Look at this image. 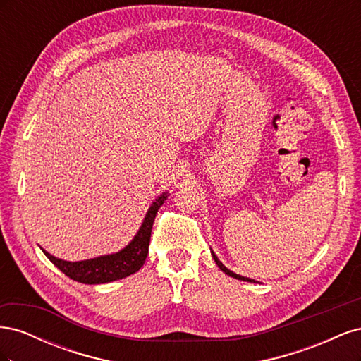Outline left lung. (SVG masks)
I'll list each match as a JSON object with an SVG mask.
<instances>
[{
	"label": "left lung",
	"instance_id": "left-lung-1",
	"mask_svg": "<svg viewBox=\"0 0 361 361\" xmlns=\"http://www.w3.org/2000/svg\"><path fill=\"white\" fill-rule=\"evenodd\" d=\"M211 253H212V257H214V260H215V264L218 265V268H220L223 272H226V274L227 276H231V277H233V279H238V280H244V281H255V280H251V279H248V277H243V276H239V274H235V272L233 271H231V269H227L223 264H221V262L220 260H218V257L215 256V253H214V251H211Z\"/></svg>",
	"mask_w": 361,
	"mask_h": 361
}]
</instances>
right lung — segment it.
<instances>
[{"label": "right lung", "instance_id": "1", "mask_svg": "<svg viewBox=\"0 0 361 361\" xmlns=\"http://www.w3.org/2000/svg\"><path fill=\"white\" fill-rule=\"evenodd\" d=\"M167 195L169 192H162L159 197H157L155 202L150 204L143 220V224L138 228V232L133 241H130L125 248L117 251V253L80 262H69L51 256L48 251L43 248L42 251L52 264L61 272H64L68 277H71L75 281L85 283V285H102V283H110L114 280L125 279L137 272L146 262L149 253L152 226H154L157 212L162 206V203L166 202Z\"/></svg>", "mask_w": 361, "mask_h": 361}]
</instances>
